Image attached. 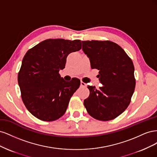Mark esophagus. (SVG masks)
<instances>
[{"instance_id": "esophagus-1", "label": "esophagus", "mask_w": 157, "mask_h": 157, "mask_svg": "<svg viewBox=\"0 0 157 157\" xmlns=\"http://www.w3.org/2000/svg\"><path fill=\"white\" fill-rule=\"evenodd\" d=\"M80 86H82V87H86V84L84 83V82H82V81H81V82H80Z\"/></svg>"}]
</instances>
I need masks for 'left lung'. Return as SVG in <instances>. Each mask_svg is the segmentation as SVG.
<instances>
[{
  "label": "left lung",
  "mask_w": 157,
  "mask_h": 157,
  "mask_svg": "<svg viewBox=\"0 0 157 157\" xmlns=\"http://www.w3.org/2000/svg\"><path fill=\"white\" fill-rule=\"evenodd\" d=\"M82 50L92 69L99 70L103 84L98 89L88 86L89 97L84 105L90 116L99 121L114 119L129 105L134 92V66L125 51L109 40L82 41Z\"/></svg>",
  "instance_id": "1"
}]
</instances>
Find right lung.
Returning a JSON list of instances; mask_svg holds the SVG:
<instances>
[{
    "mask_svg": "<svg viewBox=\"0 0 157 157\" xmlns=\"http://www.w3.org/2000/svg\"><path fill=\"white\" fill-rule=\"evenodd\" d=\"M80 49V40L50 39L27 52L17 81L23 102L33 116L50 122L64 115L80 81L74 78L66 82L59 71L65 68L68 55Z\"/></svg>",
    "mask_w": 157,
    "mask_h": 157,
    "instance_id": "add662e5",
    "label": "right lung"
}]
</instances>
